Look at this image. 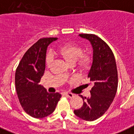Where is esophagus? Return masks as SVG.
<instances>
[{
	"mask_svg": "<svg viewBox=\"0 0 134 134\" xmlns=\"http://www.w3.org/2000/svg\"><path fill=\"white\" fill-rule=\"evenodd\" d=\"M64 95L67 97H69V98H72V97H73V94H72L68 93V92H64Z\"/></svg>",
	"mask_w": 134,
	"mask_h": 134,
	"instance_id": "esophagus-1",
	"label": "esophagus"
}]
</instances>
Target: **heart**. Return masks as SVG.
I'll return each instance as SVG.
<instances>
[{
	"mask_svg": "<svg viewBox=\"0 0 134 134\" xmlns=\"http://www.w3.org/2000/svg\"><path fill=\"white\" fill-rule=\"evenodd\" d=\"M59 53L64 58L66 62L70 65H75L79 60V67L86 69L89 67L91 62V57L88 54H83V50L80 46L75 44H66L59 48ZM53 62V56L51 53H48L46 55V64L51 66ZM65 76L69 75V72L64 73Z\"/></svg>",
	"mask_w": 134,
	"mask_h": 134,
	"instance_id": "obj_1",
	"label": "heart"
}]
</instances>
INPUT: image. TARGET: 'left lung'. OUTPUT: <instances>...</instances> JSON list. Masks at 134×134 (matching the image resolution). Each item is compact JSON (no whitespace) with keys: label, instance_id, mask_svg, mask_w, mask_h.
Here are the masks:
<instances>
[{"label":"left lung","instance_id":"8db88e82","mask_svg":"<svg viewBox=\"0 0 134 134\" xmlns=\"http://www.w3.org/2000/svg\"><path fill=\"white\" fill-rule=\"evenodd\" d=\"M88 40L93 49L92 64L88 78L92 85L90 97H83L80 109L75 114L87 121L97 120L104 114L114 99L118 87V72L114 56L104 41L94 34H79Z\"/></svg>","mask_w":134,"mask_h":134}]
</instances>
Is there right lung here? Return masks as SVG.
I'll return each mask as SVG.
<instances>
[{
    "label": "right lung",
    "mask_w": 134,
    "mask_h": 134,
    "mask_svg": "<svg viewBox=\"0 0 134 134\" xmlns=\"http://www.w3.org/2000/svg\"><path fill=\"white\" fill-rule=\"evenodd\" d=\"M56 40L40 39L25 53L15 71V89L20 103L25 112L35 119L53 113L62 97L58 92L48 93L40 84L46 67V50Z\"/></svg>",
    "instance_id": "add662e5"
}]
</instances>
